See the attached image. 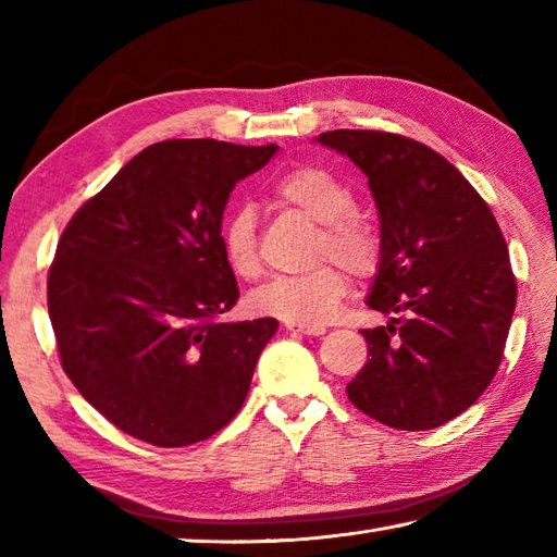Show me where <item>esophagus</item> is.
<instances>
[{
  "label": "esophagus",
  "mask_w": 557,
  "mask_h": 557,
  "mask_svg": "<svg viewBox=\"0 0 557 557\" xmlns=\"http://www.w3.org/2000/svg\"><path fill=\"white\" fill-rule=\"evenodd\" d=\"M285 330L294 335H313V337L325 333L323 325H301V323H285Z\"/></svg>",
  "instance_id": "1"
}]
</instances>
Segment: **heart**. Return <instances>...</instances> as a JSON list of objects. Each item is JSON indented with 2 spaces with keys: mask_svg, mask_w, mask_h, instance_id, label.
<instances>
[{
  "mask_svg": "<svg viewBox=\"0 0 557 557\" xmlns=\"http://www.w3.org/2000/svg\"><path fill=\"white\" fill-rule=\"evenodd\" d=\"M272 198L282 208L304 212L323 224L315 246L318 260L335 258L354 275H371L377 268L381 242L371 224L354 212L357 198L349 184L333 172L315 164H301L272 184ZM256 227L258 220L251 206L234 208L222 224V253L239 277H251L258 272ZM341 267L325 263L304 275L270 280L253 292L251 306L258 313L280 318L285 323L323 325L347 297L349 280Z\"/></svg>",
  "mask_w": 557,
  "mask_h": 557,
  "instance_id": "heart-1",
  "label": "heart"
}]
</instances>
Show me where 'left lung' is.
<instances>
[{"label": "left lung", "instance_id": "left-lung-1", "mask_svg": "<svg viewBox=\"0 0 557 557\" xmlns=\"http://www.w3.org/2000/svg\"><path fill=\"white\" fill-rule=\"evenodd\" d=\"M315 140L369 180L381 260L366 304L399 315L363 330L369 361L347 395L389 429H437L474 405L503 359L517 304L503 232L455 164L419 140L351 128Z\"/></svg>", "mask_w": 557, "mask_h": 557}]
</instances>
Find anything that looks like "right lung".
<instances>
[{
    "label": "right lung",
    "mask_w": 557,
    "mask_h": 557,
    "mask_svg": "<svg viewBox=\"0 0 557 557\" xmlns=\"http://www.w3.org/2000/svg\"><path fill=\"white\" fill-rule=\"evenodd\" d=\"M277 150L212 138L148 146L57 244L47 309L64 371L138 441H206L244 405L277 321H220L239 299L222 212L236 182Z\"/></svg>",
    "instance_id": "right-lung-1"
}]
</instances>
